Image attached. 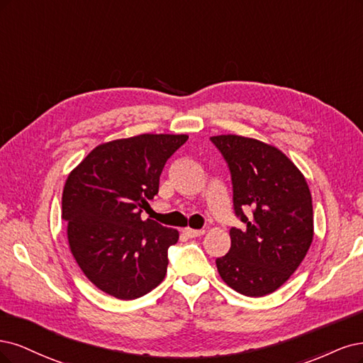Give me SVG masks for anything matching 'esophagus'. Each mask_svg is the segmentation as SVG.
Instances as JSON below:
<instances>
[{
  "instance_id": "1",
  "label": "esophagus",
  "mask_w": 363,
  "mask_h": 363,
  "mask_svg": "<svg viewBox=\"0 0 363 363\" xmlns=\"http://www.w3.org/2000/svg\"><path fill=\"white\" fill-rule=\"evenodd\" d=\"M186 237H190V238H196V237H202L203 233H205V230L203 229H191V228H185L184 230H182Z\"/></svg>"
}]
</instances>
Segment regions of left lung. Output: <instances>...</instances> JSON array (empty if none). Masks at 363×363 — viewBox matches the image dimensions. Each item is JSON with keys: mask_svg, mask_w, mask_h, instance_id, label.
<instances>
[{"mask_svg": "<svg viewBox=\"0 0 363 363\" xmlns=\"http://www.w3.org/2000/svg\"><path fill=\"white\" fill-rule=\"evenodd\" d=\"M226 158L235 214L244 228H232L230 249L217 258L223 282L247 297H264L294 273L313 240L312 196L305 174L282 150L237 134L213 135ZM250 207L247 218L243 209Z\"/></svg>", "mask_w": 363, "mask_h": 363, "instance_id": "1", "label": "left lung"}]
</instances>
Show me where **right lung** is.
Listing matches in <instances>:
<instances>
[{
  "mask_svg": "<svg viewBox=\"0 0 363 363\" xmlns=\"http://www.w3.org/2000/svg\"><path fill=\"white\" fill-rule=\"evenodd\" d=\"M186 134H140L102 143L67 174L62 218L81 272L105 294L143 297L167 273V252L179 232L142 220L158 193L166 161Z\"/></svg>",
  "mask_w": 363,
  "mask_h": 363,
  "instance_id": "obj_1",
  "label": "right lung"
}]
</instances>
